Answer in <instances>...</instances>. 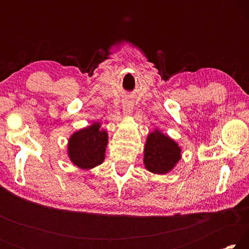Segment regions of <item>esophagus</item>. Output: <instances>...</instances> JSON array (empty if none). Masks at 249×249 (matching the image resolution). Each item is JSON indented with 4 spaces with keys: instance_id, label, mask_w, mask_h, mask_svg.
<instances>
[{
    "instance_id": "obj_1",
    "label": "esophagus",
    "mask_w": 249,
    "mask_h": 249,
    "mask_svg": "<svg viewBox=\"0 0 249 249\" xmlns=\"http://www.w3.org/2000/svg\"><path fill=\"white\" fill-rule=\"evenodd\" d=\"M133 107L134 103L130 100H125L123 102V109L125 114H130L133 112Z\"/></svg>"
}]
</instances>
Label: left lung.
Segmentation results:
<instances>
[{
	"label": "left lung",
	"mask_w": 249,
	"mask_h": 249,
	"mask_svg": "<svg viewBox=\"0 0 249 249\" xmlns=\"http://www.w3.org/2000/svg\"><path fill=\"white\" fill-rule=\"evenodd\" d=\"M181 159V147L168 135L156 128L148 134L144 148V165L148 171L165 175Z\"/></svg>",
	"instance_id": "obj_1"
}]
</instances>
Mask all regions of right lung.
<instances>
[{"instance_id":"add662e5","label":"right lung","mask_w":249,"mask_h":249,"mask_svg":"<svg viewBox=\"0 0 249 249\" xmlns=\"http://www.w3.org/2000/svg\"><path fill=\"white\" fill-rule=\"evenodd\" d=\"M107 142V132L95 122L71 135L67 150L69 159L80 169L90 170L104 161Z\"/></svg>"}]
</instances>
